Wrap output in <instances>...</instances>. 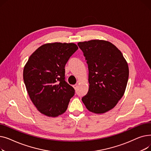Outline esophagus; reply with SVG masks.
<instances>
[{
	"mask_svg": "<svg viewBox=\"0 0 151 151\" xmlns=\"http://www.w3.org/2000/svg\"><path fill=\"white\" fill-rule=\"evenodd\" d=\"M73 88H74V89H75V90L77 89V88H78V85H77V84H75V85H73Z\"/></svg>",
	"mask_w": 151,
	"mask_h": 151,
	"instance_id": "1",
	"label": "esophagus"
}]
</instances>
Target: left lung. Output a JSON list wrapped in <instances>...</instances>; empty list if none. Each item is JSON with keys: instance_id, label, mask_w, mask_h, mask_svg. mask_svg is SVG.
Returning a JSON list of instances; mask_svg holds the SVG:
<instances>
[{"instance_id": "1", "label": "left lung", "mask_w": 151, "mask_h": 151, "mask_svg": "<svg viewBox=\"0 0 151 151\" xmlns=\"http://www.w3.org/2000/svg\"><path fill=\"white\" fill-rule=\"evenodd\" d=\"M89 68L88 92L82 98L91 112L101 114L113 109L122 97L129 70L122 52L111 43L93 40L79 42Z\"/></svg>"}]
</instances>
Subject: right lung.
I'll list each match as a JSON object with an SVG mask.
<instances>
[{
    "instance_id": "add662e5",
    "label": "right lung",
    "mask_w": 151,
    "mask_h": 151,
    "mask_svg": "<svg viewBox=\"0 0 151 151\" xmlns=\"http://www.w3.org/2000/svg\"><path fill=\"white\" fill-rule=\"evenodd\" d=\"M78 49L75 43H47L29 58L23 70L24 82L41 113L56 117L67 110L75 91L65 81V66Z\"/></svg>"
}]
</instances>
